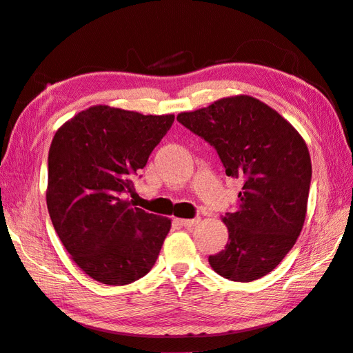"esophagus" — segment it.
<instances>
[{"label": "esophagus", "mask_w": 353, "mask_h": 353, "mask_svg": "<svg viewBox=\"0 0 353 353\" xmlns=\"http://www.w3.org/2000/svg\"><path fill=\"white\" fill-rule=\"evenodd\" d=\"M177 222L185 228H193L199 222H201V217H194V219H177Z\"/></svg>", "instance_id": "1"}]
</instances>
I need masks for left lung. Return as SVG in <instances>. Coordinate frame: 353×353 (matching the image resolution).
Returning a JSON list of instances; mask_svg holds the SVG:
<instances>
[{
  "mask_svg": "<svg viewBox=\"0 0 353 353\" xmlns=\"http://www.w3.org/2000/svg\"><path fill=\"white\" fill-rule=\"evenodd\" d=\"M177 121L216 150L225 174L243 182L238 207L225 213L228 242L208 262L221 276L250 283L270 273L303 230L312 162L298 131L258 99L214 101Z\"/></svg>",
  "mask_w": 353,
  "mask_h": 353,
  "instance_id": "8db88e82",
  "label": "left lung"
}]
</instances>
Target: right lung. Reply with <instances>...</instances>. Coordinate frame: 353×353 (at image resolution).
<instances>
[{
  "label": "right lung",
  "instance_id": "add662e5",
  "mask_svg": "<svg viewBox=\"0 0 353 353\" xmlns=\"http://www.w3.org/2000/svg\"><path fill=\"white\" fill-rule=\"evenodd\" d=\"M172 121V114L99 105L66 121L50 143V221L75 264L101 284H131L156 264L171 221L126 196Z\"/></svg>",
  "mask_w": 353,
  "mask_h": 353
}]
</instances>
